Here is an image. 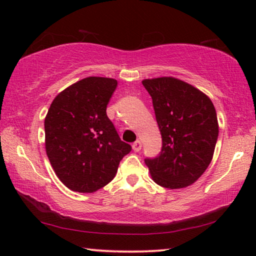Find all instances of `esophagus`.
<instances>
[{
  "mask_svg": "<svg viewBox=\"0 0 256 256\" xmlns=\"http://www.w3.org/2000/svg\"><path fill=\"white\" fill-rule=\"evenodd\" d=\"M141 148H142V144H141V141H138V140H136V141L134 142V144H132V149H133L134 151H136V152H138V151H140Z\"/></svg>",
  "mask_w": 256,
  "mask_h": 256,
  "instance_id": "obj_1",
  "label": "esophagus"
}]
</instances>
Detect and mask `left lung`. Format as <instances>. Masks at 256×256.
Wrapping results in <instances>:
<instances>
[{
  "mask_svg": "<svg viewBox=\"0 0 256 256\" xmlns=\"http://www.w3.org/2000/svg\"><path fill=\"white\" fill-rule=\"evenodd\" d=\"M152 98L162 146L146 159L151 178L176 190L200 178L214 157L219 125L211 99L192 84L172 76L142 81Z\"/></svg>",
  "mask_w": 256,
  "mask_h": 256,
  "instance_id": "left-lung-1",
  "label": "left lung"
}]
</instances>
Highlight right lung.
Masks as SVG:
<instances>
[{
	"mask_svg": "<svg viewBox=\"0 0 256 256\" xmlns=\"http://www.w3.org/2000/svg\"><path fill=\"white\" fill-rule=\"evenodd\" d=\"M116 86L112 78H84L60 92L47 112V157L60 180L76 192L94 193L107 185L132 149L106 114Z\"/></svg>",
	"mask_w": 256,
	"mask_h": 256,
	"instance_id": "add662e5",
	"label": "right lung"
}]
</instances>
